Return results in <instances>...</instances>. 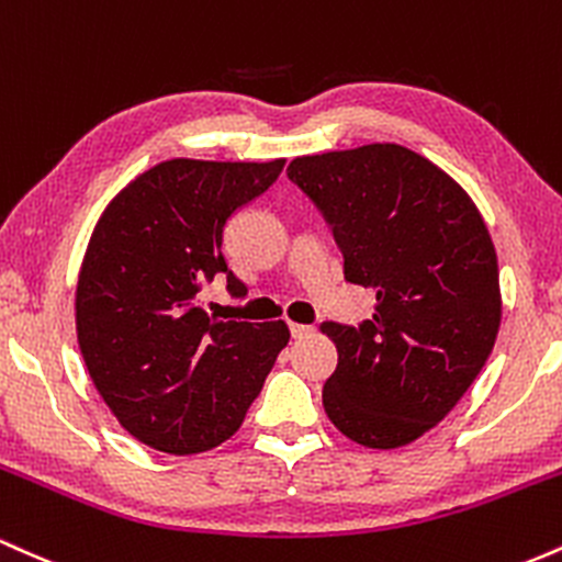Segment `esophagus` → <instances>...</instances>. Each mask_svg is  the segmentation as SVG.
<instances>
[{"instance_id": "1", "label": "esophagus", "mask_w": 562, "mask_h": 562, "mask_svg": "<svg viewBox=\"0 0 562 562\" xmlns=\"http://www.w3.org/2000/svg\"><path fill=\"white\" fill-rule=\"evenodd\" d=\"M289 331H292L294 339H302V337H307V334H313V326L294 324V321H289Z\"/></svg>"}]
</instances>
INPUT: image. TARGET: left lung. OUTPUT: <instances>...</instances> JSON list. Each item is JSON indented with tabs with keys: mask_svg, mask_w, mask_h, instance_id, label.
Wrapping results in <instances>:
<instances>
[{
	"mask_svg": "<svg viewBox=\"0 0 562 562\" xmlns=\"http://www.w3.org/2000/svg\"><path fill=\"white\" fill-rule=\"evenodd\" d=\"M286 175L329 223L345 281L376 292L363 324H321L339 356L326 414L369 449L412 443L494 350L502 294L488 228L459 182L395 143L300 156Z\"/></svg>",
	"mask_w": 562,
	"mask_h": 562,
	"instance_id": "1",
	"label": "left lung"
}]
</instances>
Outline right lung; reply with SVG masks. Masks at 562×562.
<instances>
[{
    "mask_svg": "<svg viewBox=\"0 0 562 562\" xmlns=\"http://www.w3.org/2000/svg\"><path fill=\"white\" fill-rule=\"evenodd\" d=\"M283 164L161 161L94 225L77 283L79 350L119 425L150 449L199 453L228 440L286 348L283 321H217L199 297L217 273L247 294L223 231Z\"/></svg>",
    "mask_w": 562,
    "mask_h": 562,
    "instance_id": "1",
    "label": "right lung"
}]
</instances>
